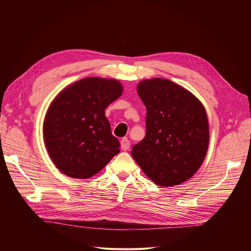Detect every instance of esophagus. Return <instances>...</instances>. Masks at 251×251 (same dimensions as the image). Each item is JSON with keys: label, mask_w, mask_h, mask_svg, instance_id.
<instances>
[{"label": "esophagus", "mask_w": 251, "mask_h": 251, "mask_svg": "<svg viewBox=\"0 0 251 251\" xmlns=\"http://www.w3.org/2000/svg\"><path fill=\"white\" fill-rule=\"evenodd\" d=\"M130 148V141L127 138L121 139V149L123 151H128Z\"/></svg>", "instance_id": "esophagus-1"}]
</instances>
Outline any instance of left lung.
Returning a JSON list of instances; mask_svg holds the SVG:
<instances>
[{
    "instance_id": "obj_1",
    "label": "left lung",
    "mask_w": 251,
    "mask_h": 251,
    "mask_svg": "<svg viewBox=\"0 0 251 251\" xmlns=\"http://www.w3.org/2000/svg\"><path fill=\"white\" fill-rule=\"evenodd\" d=\"M137 92L147 108V134L131 154L156 185H179L197 172L206 155L209 130L203 104L169 79L142 80Z\"/></svg>"
}]
</instances>
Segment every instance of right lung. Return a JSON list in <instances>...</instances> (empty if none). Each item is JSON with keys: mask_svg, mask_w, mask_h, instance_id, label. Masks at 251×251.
I'll list each match as a JSON object with an SVG mask.
<instances>
[{"mask_svg": "<svg viewBox=\"0 0 251 251\" xmlns=\"http://www.w3.org/2000/svg\"><path fill=\"white\" fill-rule=\"evenodd\" d=\"M122 92L116 79L87 77L65 87L51 101L44 121V140L63 174L90 178L120 152L104 110Z\"/></svg>", "mask_w": 251, "mask_h": 251, "instance_id": "right-lung-1", "label": "right lung"}]
</instances>
